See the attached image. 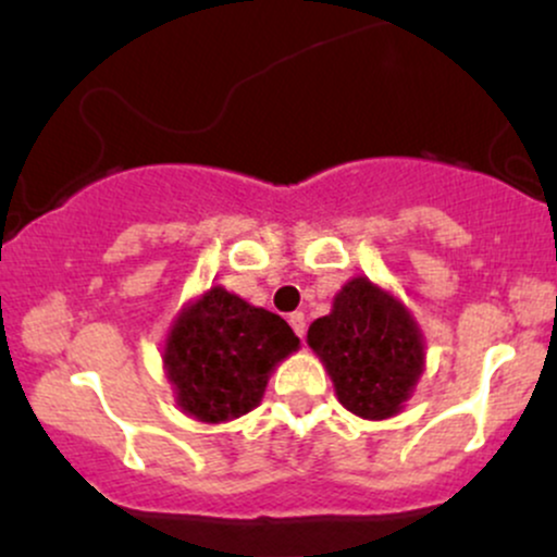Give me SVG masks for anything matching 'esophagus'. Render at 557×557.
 Segmentation results:
<instances>
[{
	"mask_svg": "<svg viewBox=\"0 0 557 557\" xmlns=\"http://www.w3.org/2000/svg\"><path fill=\"white\" fill-rule=\"evenodd\" d=\"M287 322H290V327H293V332H296L298 337L306 335V317L300 314V311H293V314L287 317Z\"/></svg>",
	"mask_w": 557,
	"mask_h": 557,
	"instance_id": "obj_1",
	"label": "esophagus"
}]
</instances>
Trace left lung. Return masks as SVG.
Listing matches in <instances>:
<instances>
[{"instance_id": "8db88e82", "label": "left lung", "mask_w": 557, "mask_h": 557, "mask_svg": "<svg viewBox=\"0 0 557 557\" xmlns=\"http://www.w3.org/2000/svg\"><path fill=\"white\" fill-rule=\"evenodd\" d=\"M337 398L361 419L400 411L424 367V343L411 314L367 277L350 280L327 317L309 327Z\"/></svg>"}]
</instances>
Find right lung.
I'll use <instances>...</instances> for the list:
<instances>
[{"label":"right lung","instance_id":"add662e5","mask_svg":"<svg viewBox=\"0 0 557 557\" xmlns=\"http://www.w3.org/2000/svg\"><path fill=\"white\" fill-rule=\"evenodd\" d=\"M296 348L283 317L212 287L177 319L164 363L183 411L220 424L259 406L272 367Z\"/></svg>","mask_w":557,"mask_h":557}]
</instances>
